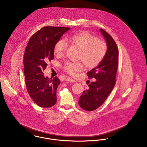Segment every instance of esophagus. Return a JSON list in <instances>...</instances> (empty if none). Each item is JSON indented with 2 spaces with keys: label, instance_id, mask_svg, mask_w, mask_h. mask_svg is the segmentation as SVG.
Masks as SVG:
<instances>
[{
  "label": "esophagus",
  "instance_id": "1",
  "mask_svg": "<svg viewBox=\"0 0 147 147\" xmlns=\"http://www.w3.org/2000/svg\"><path fill=\"white\" fill-rule=\"evenodd\" d=\"M66 80L68 81V82H76V81L74 79H73L72 78H69V77L66 78Z\"/></svg>",
  "mask_w": 147,
  "mask_h": 147
}]
</instances>
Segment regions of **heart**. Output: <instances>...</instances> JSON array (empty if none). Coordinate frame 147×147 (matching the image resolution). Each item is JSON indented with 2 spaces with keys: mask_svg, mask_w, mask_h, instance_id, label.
<instances>
[{
  "mask_svg": "<svg viewBox=\"0 0 147 147\" xmlns=\"http://www.w3.org/2000/svg\"><path fill=\"white\" fill-rule=\"evenodd\" d=\"M67 44L79 49L78 58L81 59L86 68L92 69L98 66L105 56L107 51L106 43L93 35L86 32H81L67 36L64 40L60 39L54 47V54L61 57L64 55ZM80 62H66L63 65V70L70 75H75L83 69Z\"/></svg>",
  "mask_w": 147,
  "mask_h": 147,
  "instance_id": "b5f03b06",
  "label": "heart"
}]
</instances>
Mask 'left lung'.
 <instances>
[{"label":"left lung","instance_id":"1","mask_svg":"<svg viewBox=\"0 0 147 147\" xmlns=\"http://www.w3.org/2000/svg\"><path fill=\"white\" fill-rule=\"evenodd\" d=\"M100 31L105 39L107 51L98 67L87 73L89 79L95 78L83 92L79 105L84 110L93 111L101 106L110 94L116 83L118 65V49L112 37L103 29Z\"/></svg>","mask_w":147,"mask_h":147}]
</instances>
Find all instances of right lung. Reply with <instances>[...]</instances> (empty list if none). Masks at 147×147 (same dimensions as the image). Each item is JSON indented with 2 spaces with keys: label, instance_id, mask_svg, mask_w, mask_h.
Segmentation results:
<instances>
[{
  "label": "right lung",
  "instance_id": "add662e5",
  "mask_svg": "<svg viewBox=\"0 0 147 147\" xmlns=\"http://www.w3.org/2000/svg\"><path fill=\"white\" fill-rule=\"evenodd\" d=\"M70 28L44 26L33 35L24 55V71L28 92L40 107L49 108L57 102V89L61 81L57 77L44 76L47 63L54 59V47Z\"/></svg>",
  "mask_w": 147,
  "mask_h": 147
}]
</instances>
